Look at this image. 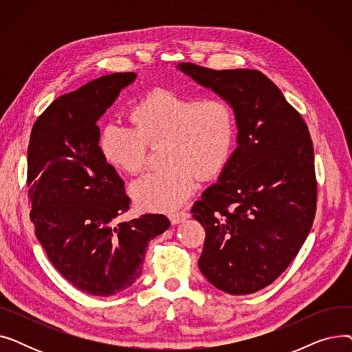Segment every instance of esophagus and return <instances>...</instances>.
<instances>
[{
    "instance_id": "1",
    "label": "esophagus",
    "mask_w": 352,
    "mask_h": 352,
    "mask_svg": "<svg viewBox=\"0 0 352 352\" xmlns=\"http://www.w3.org/2000/svg\"><path fill=\"white\" fill-rule=\"evenodd\" d=\"M168 217H170L173 224H179V223H182L184 219L190 218V212L186 211V210H184V211H174V212H170Z\"/></svg>"
}]
</instances>
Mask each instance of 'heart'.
Wrapping results in <instances>:
<instances>
[{
    "mask_svg": "<svg viewBox=\"0 0 352 352\" xmlns=\"http://www.w3.org/2000/svg\"><path fill=\"white\" fill-rule=\"evenodd\" d=\"M133 125L108 122L100 138L105 160L126 174L142 171L148 144L162 145L164 168L137 179L129 191L146 210L178 207L199 178L215 177L230 160L236 137L234 107L223 98L199 100L154 89L129 113Z\"/></svg>",
    "mask_w": 352,
    "mask_h": 352,
    "instance_id": "heart-1",
    "label": "heart"
}]
</instances>
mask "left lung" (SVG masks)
<instances>
[{"instance_id":"8db88e82","label":"left lung","mask_w":352,"mask_h":352,"mask_svg":"<svg viewBox=\"0 0 352 352\" xmlns=\"http://www.w3.org/2000/svg\"><path fill=\"white\" fill-rule=\"evenodd\" d=\"M227 100L236 148L191 210L206 230L198 267L218 289L252 294L274 283L298 254L317 210L314 146L300 113L256 69L178 64Z\"/></svg>"}]
</instances>
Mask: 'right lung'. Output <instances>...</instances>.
Instances as JSON below:
<instances>
[{"label": "right lung", "instance_id": "right-lung-1", "mask_svg": "<svg viewBox=\"0 0 352 352\" xmlns=\"http://www.w3.org/2000/svg\"><path fill=\"white\" fill-rule=\"evenodd\" d=\"M135 78V72L109 74L58 97L36 118L28 145L35 235L65 280L100 297L131 287L148 243L170 227L162 214L117 223L129 198L98 145L97 121Z\"/></svg>", "mask_w": 352, "mask_h": 352}]
</instances>
